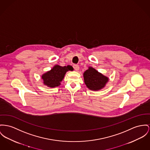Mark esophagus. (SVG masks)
Listing matches in <instances>:
<instances>
[{"label": "esophagus", "instance_id": "1", "mask_svg": "<svg viewBox=\"0 0 150 150\" xmlns=\"http://www.w3.org/2000/svg\"><path fill=\"white\" fill-rule=\"evenodd\" d=\"M73 68H74V70H76V71H79V69H80V67L78 65H73Z\"/></svg>", "mask_w": 150, "mask_h": 150}]
</instances>
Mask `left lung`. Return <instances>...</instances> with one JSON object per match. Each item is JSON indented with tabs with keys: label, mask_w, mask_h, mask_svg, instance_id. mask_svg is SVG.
<instances>
[{
	"label": "left lung",
	"mask_w": 150,
	"mask_h": 150,
	"mask_svg": "<svg viewBox=\"0 0 150 150\" xmlns=\"http://www.w3.org/2000/svg\"><path fill=\"white\" fill-rule=\"evenodd\" d=\"M83 76L86 87L93 91H98L104 88L109 80L108 77L91 67H89L88 69L83 73Z\"/></svg>",
	"instance_id": "left-lung-1"
}]
</instances>
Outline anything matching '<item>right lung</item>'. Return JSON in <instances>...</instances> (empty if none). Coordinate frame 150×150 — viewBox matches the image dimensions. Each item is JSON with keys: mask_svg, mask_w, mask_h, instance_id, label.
Listing matches in <instances>:
<instances>
[{"mask_svg": "<svg viewBox=\"0 0 150 150\" xmlns=\"http://www.w3.org/2000/svg\"><path fill=\"white\" fill-rule=\"evenodd\" d=\"M73 70V67L70 65L61 67L59 65H55L50 70L41 76L43 83L51 88L59 86L66 73L69 70Z\"/></svg>", "mask_w": 150, "mask_h": 150, "instance_id": "right-lung-1", "label": "right lung"}]
</instances>
